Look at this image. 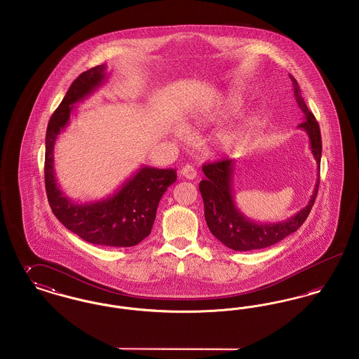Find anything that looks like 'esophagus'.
<instances>
[{
  "instance_id": "esophagus-1",
  "label": "esophagus",
  "mask_w": 359,
  "mask_h": 359,
  "mask_svg": "<svg viewBox=\"0 0 359 359\" xmlns=\"http://www.w3.org/2000/svg\"><path fill=\"white\" fill-rule=\"evenodd\" d=\"M196 170L192 167V165H184L182 170H180V175L183 176V177H186L188 180H192V179H195L196 177Z\"/></svg>"
}]
</instances>
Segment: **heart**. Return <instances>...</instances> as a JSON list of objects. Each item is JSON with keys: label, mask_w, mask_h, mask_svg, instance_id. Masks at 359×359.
Here are the masks:
<instances>
[{"label": "heart", "mask_w": 359, "mask_h": 359, "mask_svg": "<svg viewBox=\"0 0 359 359\" xmlns=\"http://www.w3.org/2000/svg\"><path fill=\"white\" fill-rule=\"evenodd\" d=\"M239 107H241V101L238 98H227L226 101H223L222 103H219V106H217V109L214 111H211L208 114V117H217V116H223V114H231V113H236L238 111ZM257 122V117H249L245 125H243V129H241L238 132H230L227 133L226 136L223 137V142L226 147L229 148H233V147H237L242 136H243V132L250 129L255 123ZM177 133H182V129H177Z\"/></svg>", "instance_id": "obj_1"}]
</instances>
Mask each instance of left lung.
<instances>
[{"label":"left lung","instance_id":"8db88e82","mask_svg":"<svg viewBox=\"0 0 359 359\" xmlns=\"http://www.w3.org/2000/svg\"><path fill=\"white\" fill-rule=\"evenodd\" d=\"M293 85V95L304 114V121L299 125L300 129L307 132L309 137V148L313 154L318 173H320L322 158V136L320 128L315 116L309 111L297 81L290 74ZM205 179L199 183V189L205 203V218L212 236L219 239L227 248L237 252H248L255 249H264L280 242L281 239L294 233L304 221L315 203L320 179L318 176L313 194L308 205L297 214L283 222H255L245 217L234 203L233 195V175L236 170V161L222 158L215 163L203 164L202 167Z\"/></svg>","mask_w":359,"mask_h":359}]
</instances>
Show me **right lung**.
Here are the masks:
<instances>
[{
    "label": "right lung",
    "mask_w": 359,
    "mask_h": 359,
    "mask_svg": "<svg viewBox=\"0 0 359 359\" xmlns=\"http://www.w3.org/2000/svg\"><path fill=\"white\" fill-rule=\"evenodd\" d=\"M106 81V66L82 72L53 111L46 135L44 179L48 203L66 229L90 243L129 248L151 234L163 194L176 182V170L141 167L111 196L90 203H75L59 188L53 170V147L69 125L75 103L91 95Z\"/></svg>",
    "instance_id": "right-lung-1"
}]
</instances>
